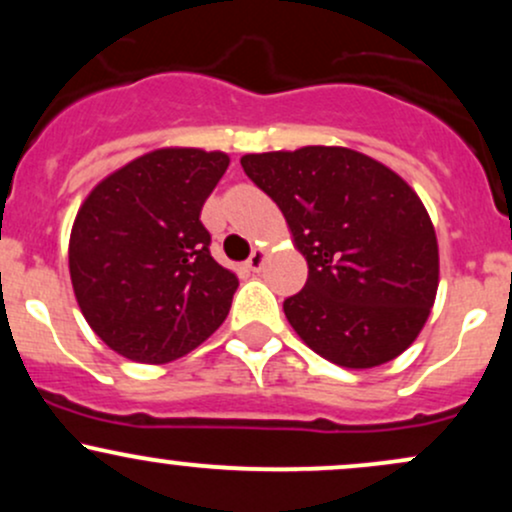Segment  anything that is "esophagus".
<instances>
[{"label": "esophagus", "mask_w": 512, "mask_h": 512, "mask_svg": "<svg viewBox=\"0 0 512 512\" xmlns=\"http://www.w3.org/2000/svg\"><path fill=\"white\" fill-rule=\"evenodd\" d=\"M264 250L262 248H257V250H252V255L248 257V269L250 272H260L262 269V264H264Z\"/></svg>", "instance_id": "1"}]
</instances>
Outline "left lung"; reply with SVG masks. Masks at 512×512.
I'll list each match as a JSON object with an SVG mask.
<instances>
[{
    "label": "left lung",
    "instance_id": "1",
    "mask_svg": "<svg viewBox=\"0 0 512 512\" xmlns=\"http://www.w3.org/2000/svg\"><path fill=\"white\" fill-rule=\"evenodd\" d=\"M308 262L286 320L315 354L373 368L409 349L438 291V240L419 195L395 170L344 146L240 158Z\"/></svg>",
    "mask_w": 512,
    "mask_h": 512
}]
</instances>
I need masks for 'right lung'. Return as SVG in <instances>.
<instances>
[{
    "label": "right lung",
    "mask_w": 512,
    "mask_h": 512,
    "mask_svg": "<svg viewBox=\"0 0 512 512\" xmlns=\"http://www.w3.org/2000/svg\"><path fill=\"white\" fill-rule=\"evenodd\" d=\"M228 168L202 149H156L98 182L69 238V274L91 330L129 361L168 363L211 337L238 276L199 221Z\"/></svg>",
    "instance_id": "add662e5"
}]
</instances>
